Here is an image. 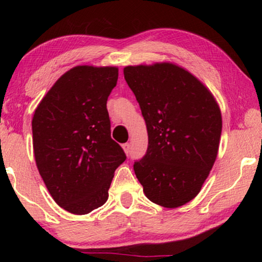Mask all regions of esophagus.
<instances>
[{"label":"esophagus","instance_id":"1","mask_svg":"<svg viewBox=\"0 0 262 262\" xmlns=\"http://www.w3.org/2000/svg\"><path fill=\"white\" fill-rule=\"evenodd\" d=\"M121 146H123L124 151L126 152V155H130V151H131V145H130V143H125V144H123Z\"/></svg>","mask_w":262,"mask_h":262}]
</instances>
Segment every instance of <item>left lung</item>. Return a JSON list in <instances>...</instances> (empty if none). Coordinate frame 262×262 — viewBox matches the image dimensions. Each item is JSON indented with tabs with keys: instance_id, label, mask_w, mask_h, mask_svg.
<instances>
[{
	"instance_id": "8db88e82",
	"label": "left lung",
	"mask_w": 262,
	"mask_h": 262,
	"mask_svg": "<svg viewBox=\"0 0 262 262\" xmlns=\"http://www.w3.org/2000/svg\"><path fill=\"white\" fill-rule=\"evenodd\" d=\"M124 77L141 107L148 149L134 169L152 203L179 207L200 192L214 161L222 116L213 95L170 63L126 67Z\"/></svg>"
}]
</instances>
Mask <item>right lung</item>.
Segmentation results:
<instances>
[{"label":"right lung","mask_w":262,"mask_h":262,"mask_svg":"<svg viewBox=\"0 0 262 262\" xmlns=\"http://www.w3.org/2000/svg\"><path fill=\"white\" fill-rule=\"evenodd\" d=\"M114 67H75L58 78L32 120L35 162L53 200L85 214L108 199L114 170L126 160L111 138L107 99Z\"/></svg>","instance_id":"add662e5"}]
</instances>
